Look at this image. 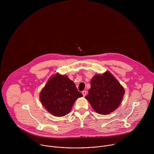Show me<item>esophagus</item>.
<instances>
[{
    "label": "esophagus",
    "instance_id": "obj_1",
    "mask_svg": "<svg viewBox=\"0 0 154 154\" xmlns=\"http://www.w3.org/2000/svg\"><path fill=\"white\" fill-rule=\"evenodd\" d=\"M82 93V94H83V96H85L86 94V91H83Z\"/></svg>",
    "mask_w": 154,
    "mask_h": 154
}]
</instances>
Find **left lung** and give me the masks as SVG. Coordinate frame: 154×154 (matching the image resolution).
I'll list each match as a JSON object with an SVG mask.
<instances>
[{"mask_svg":"<svg viewBox=\"0 0 154 154\" xmlns=\"http://www.w3.org/2000/svg\"><path fill=\"white\" fill-rule=\"evenodd\" d=\"M85 98L94 110L100 115L110 113L118 108L125 93L124 87L109 71L96 74Z\"/></svg>","mask_w":154,"mask_h":154,"instance_id":"obj_1","label":"left lung"}]
</instances>
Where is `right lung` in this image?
<instances>
[{"label":"right lung","mask_w":154,"mask_h":154,"mask_svg":"<svg viewBox=\"0 0 154 154\" xmlns=\"http://www.w3.org/2000/svg\"><path fill=\"white\" fill-rule=\"evenodd\" d=\"M82 96L74 82L59 73L51 77L39 93L42 106L57 117L69 113L75 101Z\"/></svg>","instance_id":"obj_1"}]
</instances>
